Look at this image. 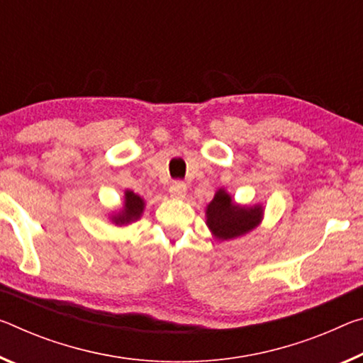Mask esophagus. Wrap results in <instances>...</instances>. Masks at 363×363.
Masks as SVG:
<instances>
[{
  "label": "esophagus",
  "mask_w": 363,
  "mask_h": 363,
  "mask_svg": "<svg viewBox=\"0 0 363 363\" xmlns=\"http://www.w3.org/2000/svg\"><path fill=\"white\" fill-rule=\"evenodd\" d=\"M169 194H171L172 199H179V200H182L184 197H186V194H187L186 184L181 182V181L172 182L171 187H169Z\"/></svg>",
  "instance_id": "34e87169"
}]
</instances>
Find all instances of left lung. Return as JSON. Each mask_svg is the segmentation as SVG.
I'll use <instances>...</instances> for the list:
<instances>
[{"mask_svg":"<svg viewBox=\"0 0 363 363\" xmlns=\"http://www.w3.org/2000/svg\"><path fill=\"white\" fill-rule=\"evenodd\" d=\"M262 218V205L240 206L233 202L224 189H220L206 206V226L218 240L235 239L250 233L260 224Z\"/></svg>","mask_w":363,"mask_h":363,"instance_id":"8db88e82","label":"left lung"}]
</instances>
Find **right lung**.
<instances>
[{
    "label": "right lung",
    "instance_id": "obj_1",
    "mask_svg": "<svg viewBox=\"0 0 363 363\" xmlns=\"http://www.w3.org/2000/svg\"><path fill=\"white\" fill-rule=\"evenodd\" d=\"M143 206H145V202H143L140 195H137L132 191H125L123 210L116 213V215H113L111 221L116 224V226H125V224L134 223L142 216Z\"/></svg>",
    "mask_w": 363,
    "mask_h": 363
}]
</instances>
